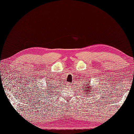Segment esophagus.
<instances>
[{
    "instance_id": "esophagus-1",
    "label": "esophagus",
    "mask_w": 134,
    "mask_h": 134,
    "mask_svg": "<svg viewBox=\"0 0 134 134\" xmlns=\"http://www.w3.org/2000/svg\"><path fill=\"white\" fill-rule=\"evenodd\" d=\"M66 86H67L68 87H72V84H70V83H67Z\"/></svg>"
}]
</instances>
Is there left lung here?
<instances>
[{
	"instance_id": "1",
	"label": "left lung",
	"mask_w": 134,
	"mask_h": 134,
	"mask_svg": "<svg viewBox=\"0 0 134 134\" xmlns=\"http://www.w3.org/2000/svg\"><path fill=\"white\" fill-rule=\"evenodd\" d=\"M88 83H87V84H83L84 86V88L83 89V91H85V94H88L87 96H90L92 94V93H91V92H93L92 91H94V89L93 90H92V87L91 86L92 85L90 84V82H87Z\"/></svg>"
}]
</instances>
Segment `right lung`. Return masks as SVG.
I'll use <instances>...</instances> for the list:
<instances>
[{
  "label": "right lung",
  "instance_id": "1",
  "mask_svg": "<svg viewBox=\"0 0 134 134\" xmlns=\"http://www.w3.org/2000/svg\"><path fill=\"white\" fill-rule=\"evenodd\" d=\"M47 87H48V89H46V90L50 89V90L47 91H46V92H44V94H46V96L47 97V96H51V97H52L51 95V93H52V89H54L53 88H52V87H54V86H51V84H50V86H47ZM48 88H50V89H48ZM47 92V93H46V92Z\"/></svg>",
  "mask_w": 134,
  "mask_h": 134
}]
</instances>
